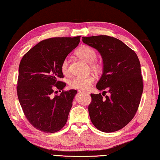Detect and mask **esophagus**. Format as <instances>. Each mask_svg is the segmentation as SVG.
I'll return each instance as SVG.
<instances>
[{"instance_id":"34e87169","label":"esophagus","mask_w":160,"mask_h":160,"mask_svg":"<svg viewBox=\"0 0 160 160\" xmlns=\"http://www.w3.org/2000/svg\"><path fill=\"white\" fill-rule=\"evenodd\" d=\"M78 92H80V93H86V94H90L89 92H84V91H81V90H79Z\"/></svg>"}]
</instances>
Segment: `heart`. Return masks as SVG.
Listing matches in <instances>:
<instances>
[{
    "instance_id": "b5f03b06",
    "label": "heart",
    "mask_w": 160,
    "mask_h": 160,
    "mask_svg": "<svg viewBox=\"0 0 160 160\" xmlns=\"http://www.w3.org/2000/svg\"><path fill=\"white\" fill-rule=\"evenodd\" d=\"M75 55L81 60L90 63V68L96 74L101 73L102 71V66L101 63L95 62L97 58V53L92 48L89 46H82L75 51ZM61 70L65 75H69L70 70L68 62L67 59H64L61 66ZM94 82V78L92 76L84 78H75L69 82V85L71 88L78 90H88Z\"/></svg>"
}]
</instances>
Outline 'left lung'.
<instances>
[{
    "instance_id": "left-lung-1",
    "label": "left lung",
    "mask_w": 160,
    "mask_h": 160,
    "mask_svg": "<svg viewBox=\"0 0 160 160\" xmlns=\"http://www.w3.org/2000/svg\"><path fill=\"white\" fill-rule=\"evenodd\" d=\"M82 42L98 51L103 71L97 90L109 93L91 94L88 111L92 123L102 132H114L126 126L136 113L143 90L142 77L138 56L123 42L99 35L85 37Z\"/></svg>"
}]
</instances>
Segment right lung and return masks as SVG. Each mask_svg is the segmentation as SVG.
Segmentation results:
<instances>
[{"mask_svg": "<svg viewBox=\"0 0 160 160\" xmlns=\"http://www.w3.org/2000/svg\"><path fill=\"white\" fill-rule=\"evenodd\" d=\"M80 37H53L40 42L25 54L19 66L17 92L24 113L34 128L56 132L63 128L77 90L53 96L54 88L63 90L66 84L61 66L80 43Z\"/></svg>", "mask_w": 160, "mask_h": 160, "instance_id": "1", "label": "right lung"}]
</instances>
